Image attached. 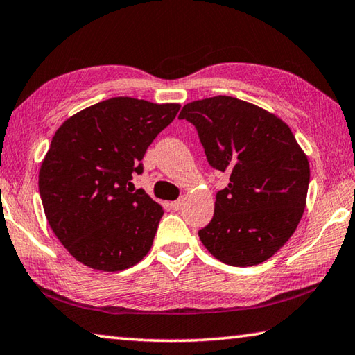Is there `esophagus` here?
Here are the masks:
<instances>
[{
	"instance_id": "34e87169",
	"label": "esophagus",
	"mask_w": 355,
	"mask_h": 355,
	"mask_svg": "<svg viewBox=\"0 0 355 355\" xmlns=\"http://www.w3.org/2000/svg\"><path fill=\"white\" fill-rule=\"evenodd\" d=\"M182 207H183V199H178V200L171 203V208L175 209V211H178V209H182Z\"/></svg>"
}]
</instances>
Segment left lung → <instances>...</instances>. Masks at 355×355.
<instances>
[{
	"instance_id": "1",
	"label": "left lung",
	"mask_w": 355,
	"mask_h": 355,
	"mask_svg": "<svg viewBox=\"0 0 355 355\" xmlns=\"http://www.w3.org/2000/svg\"><path fill=\"white\" fill-rule=\"evenodd\" d=\"M178 119L196 127L209 166L230 175L200 241L230 266L266 261L296 230L307 200L309 159L290 127L225 95L184 105Z\"/></svg>"
}]
</instances>
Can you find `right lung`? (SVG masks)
Wrapping results in <instances>:
<instances>
[{
	"instance_id": "1",
	"label": "right lung",
	"mask_w": 355,
	"mask_h": 355,
	"mask_svg": "<svg viewBox=\"0 0 355 355\" xmlns=\"http://www.w3.org/2000/svg\"><path fill=\"white\" fill-rule=\"evenodd\" d=\"M178 110L114 97L71 116L53 136L39 172L40 199L48 224L80 263L116 272L148 254L164 211L131 180Z\"/></svg>"
}]
</instances>
